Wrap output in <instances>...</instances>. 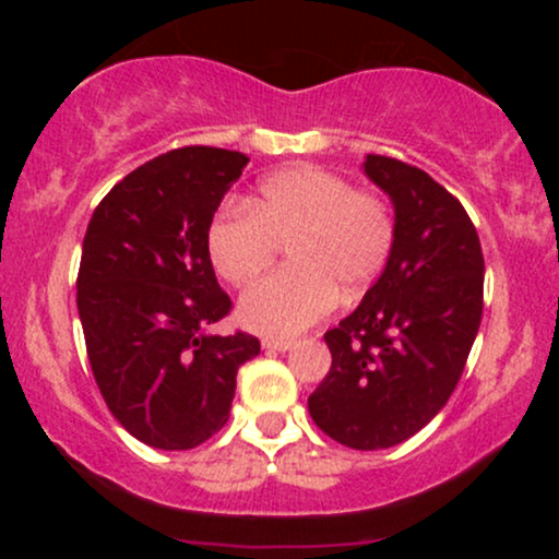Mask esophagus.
Returning <instances> with one entry per match:
<instances>
[{
  "mask_svg": "<svg viewBox=\"0 0 559 559\" xmlns=\"http://www.w3.org/2000/svg\"><path fill=\"white\" fill-rule=\"evenodd\" d=\"M262 346L271 352H286L294 346V338H262Z\"/></svg>",
  "mask_w": 559,
  "mask_h": 559,
  "instance_id": "obj_1",
  "label": "esophagus"
}]
</instances>
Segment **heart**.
I'll return each instance as SVG.
<instances>
[{"instance_id": "1", "label": "heart", "mask_w": 559, "mask_h": 559, "mask_svg": "<svg viewBox=\"0 0 559 559\" xmlns=\"http://www.w3.org/2000/svg\"><path fill=\"white\" fill-rule=\"evenodd\" d=\"M396 241V217L376 191L344 176L297 165L267 176L243 204H228L207 228V252L230 286L252 284L286 243L288 267L241 297L243 325L292 336L336 305L362 297Z\"/></svg>"}]
</instances>
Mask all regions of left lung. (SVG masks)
I'll return each mask as SVG.
<instances>
[{
    "instance_id": "obj_1",
    "label": "left lung",
    "mask_w": 559,
    "mask_h": 559,
    "mask_svg": "<svg viewBox=\"0 0 559 559\" xmlns=\"http://www.w3.org/2000/svg\"><path fill=\"white\" fill-rule=\"evenodd\" d=\"M365 173L394 202L396 241L360 307L325 331L331 370L307 407L349 449L407 441L444 407L484 312V252L457 197L426 170L368 155Z\"/></svg>"
}]
</instances>
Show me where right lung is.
Wrapping results in <instances>:
<instances>
[{"mask_svg":"<svg viewBox=\"0 0 559 559\" xmlns=\"http://www.w3.org/2000/svg\"><path fill=\"white\" fill-rule=\"evenodd\" d=\"M247 163L215 146L150 159L107 191L83 236L75 299L94 381L120 426L155 449L221 431L236 373L260 355L249 333H207L234 307L207 228Z\"/></svg>","mask_w":559,"mask_h":559,"instance_id":"right-lung-1","label":"right lung"}]
</instances>
